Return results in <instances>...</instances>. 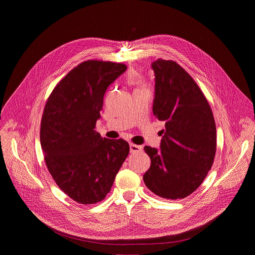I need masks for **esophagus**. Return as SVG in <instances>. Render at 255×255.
<instances>
[{
    "mask_svg": "<svg viewBox=\"0 0 255 255\" xmlns=\"http://www.w3.org/2000/svg\"><path fill=\"white\" fill-rule=\"evenodd\" d=\"M142 149H143V147L140 146V145H136L134 143L130 144V152L131 153H136V152L142 151Z\"/></svg>",
    "mask_w": 255,
    "mask_h": 255,
    "instance_id": "1",
    "label": "esophagus"
}]
</instances>
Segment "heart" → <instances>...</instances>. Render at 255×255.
Segmentation results:
<instances>
[{
  "mask_svg": "<svg viewBox=\"0 0 255 255\" xmlns=\"http://www.w3.org/2000/svg\"><path fill=\"white\" fill-rule=\"evenodd\" d=\"M134 83H135V84H137V85H140V84H141V81H140V79H139V78H136Z\"/></svg>",
  "mask_w": 255,
  "mask_h": 255,
  "instance_id": "b5f03b06",
  "label": "heart"
}]
</instances>
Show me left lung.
Segmentation results:
<instances>
[{
	"label": "left lung",
	"mask_w": 255,
	"mask_h": 255,
	"mask_svg": "<svg viewBox=\"0 0 255 255\" xmlns=\"http://www.w3.org/2000/svg\"><path fill=\"white\" fill-rule=\"evenodd\" d=\"M153 114L165 122L160 150L145 146L151 160L144 184L158 197L184 199L204 181L214 162L217 136L212 109L194 79L173 60L158 58Z\"/></svg>",
	"instance_id": "left-lung-1"
}]
</instances>
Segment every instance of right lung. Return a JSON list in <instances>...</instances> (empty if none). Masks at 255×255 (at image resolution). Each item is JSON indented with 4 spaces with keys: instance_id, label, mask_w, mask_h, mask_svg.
<instances>
[{
    "instance_id": "right-lung-1",
    "label": "right lung",
    "mask_w": 255,
    "mask_h": 255,
    "mask_svg": "<svg viewBox=\"0 0 255 255\" xmlns=\"http://www.w3.org/2000/svg\"><path fill=\"white\" fill-rule=\"evenodd\" d=\"M126 68L112 61L81 62L45 104L40 126L44 160L58 188L79 204L104 200L128 156L127 141L102 138L95 130L107 88Z\"/></svg>"
}]
</instances>
